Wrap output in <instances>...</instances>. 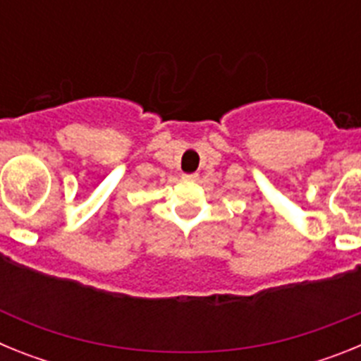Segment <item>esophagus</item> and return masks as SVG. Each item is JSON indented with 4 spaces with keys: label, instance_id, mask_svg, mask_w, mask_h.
Here are the masks:
<instances>
[{
    "label": "esophagus",
    "instance_id": "34e87169",
    "mask_svg": "<svg viewBox=\"0 0 361 361\" xmlns=\"http://www.w3.org/2000/svg\"><path fill=\"white\" fill-rule=\"evenodd\" d=\"M183 178H184V180H197V178H199V175H197V173H184Z\"/></svg>",
    "mask_w": 361,
    "mask_h": 361
}]
</instances>
